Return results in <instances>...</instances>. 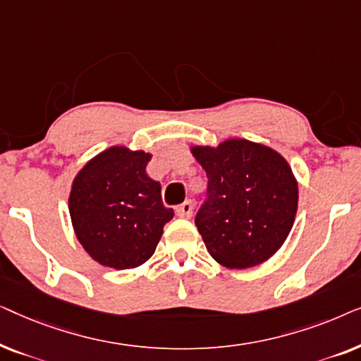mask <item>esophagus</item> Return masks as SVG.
Listing matches in <instances>:
<instances>
[{
    "instance_id": "1",
    "label": "esophagus",
    "mask_w": 361,
    "mask_h": 361,
    "mask_svg": "<svg viewBox=\"0 0 361 361\" xmlns=\"http://www.w3.org/2000/svg\"><path fill=\"white\" fill-rule=\"evenodd\" d=\"M176 212L180 219H190L192 214H194V204H192L190 200H185L184 204H180L179 207H177Z\"/></svg>"
}]
</instances>
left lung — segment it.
I'll return each mask as SVG.
<instances>
[{
  "mask_svg": "<svg viewBox=\"0 0 361 361\" xmlns=\"http://www.w3.org/2000/svg\"><path fill=\"white\" fill-rule=\"evenodd\" d=\"M192 154L209 179L195 226L212 258L231 269L271 258L298 210V182L284 157L246 140L197 146Z\"/></svg>",
  "mask_w": 361,
  "mask_h": 361,
  "instance_id": "1",
  "label": "left lung"
}]
</instances>
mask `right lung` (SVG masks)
I'll return each mask as SVG.
<instances>
[{
    "label": "right lung",
    "instance_id": "obj_1",
    "mask_svg": "<svg viewBox=\"0 0 361 361\" xmlns=\"http://www.w3.org/2000/svg\"><path fill=\"white\" fill-rule=\"evenodd\" d=\"M151 154L115 146L78 172L68 197L73 230L87 253L103 266L130 269L146 263L162 228L174 216L161 184L146 174Z\"/></svg>",
    "mask_w": 361,
    "mask_h": 361
}]
</instances>
